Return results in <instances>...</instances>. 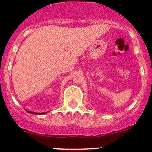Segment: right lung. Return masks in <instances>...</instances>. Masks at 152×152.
<instances>
[{"instance_id":"right-lung-1","label":"right lung","mask_w":152,"mask_h":152,"mask_svg":"<svg viewBox=\"0 0 152 152\" xmlns=\"http://www.w3.org/2000/svg\"><path fill=\"white\" fill-rule=\"evenodd\" d=\"M28 113H32V114H41L39 113H35V112H31V111H27Z\"/></svg>"}]
</instances>
